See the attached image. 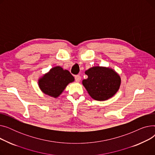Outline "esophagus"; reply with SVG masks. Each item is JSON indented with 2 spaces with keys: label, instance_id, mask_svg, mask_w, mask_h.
Listing matches in <instances>:
<instances>
[{
  "label": "esophagus",
  "instance_id": "1",
  "mask_svg": "<svg viewBox=\"0 0 155 155\" xmlns=\"http://www.w3.org/2000/svg\"><path fill=\"white\" fill-rule=\"evenodd\" d=\"M75 81H76L77 82H79L80 81V80H81V77H80V75H75Z\"/></svg>",
  "mask_w": 155,
  "mask_h": 155
}]
</instances>
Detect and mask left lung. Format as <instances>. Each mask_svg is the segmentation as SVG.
I'll return each mask as SVG.
<instances>
[{"instance_id": "8db88e82", "label": "left lung", "mask_w": 155, "mask_h": 155, "mask_svg": "<svg viewBox=\"0 0 155 155\" xmlns=\"http://www.w3.org/2000/svg\"><path fill=\"white\" fill-rule=\"evenodd\" d=\"M85 73L88 78L82 81V84L92 99L106 101L118 91L121 80L113 69L94 67L86 70Z\"/></svg>"}]
</instances>
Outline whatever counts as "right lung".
<instances>
[{"mask_svg":"<svg viewBox=\"0 0 155 155\" xmlns=\"http://www.w3.org/2000/svg\"><path fill=\"white\" fill-rule=\"evenodd\" d=\"M74 80L69 71L58 66L52 68L40 78L38 85L44 94L56 98L63 92L68 84L73 82Z\"/></svg>","mask_w":155,"mask_h":155,"instance_id":"1","label":"right lung"}]
</instances>
